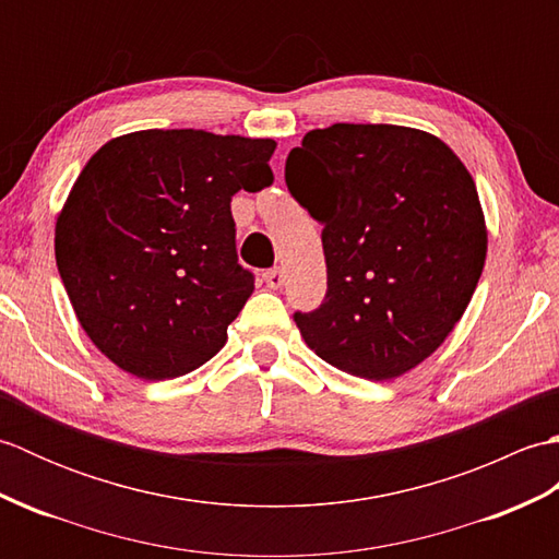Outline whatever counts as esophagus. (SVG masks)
<instances>
[{"instance_id":"1","label":"esophagus","mask_w":559,"mask_h":559,"mask_svg":"<svg viewBox=\"0 0 559 559\" xmlns=\"http://www.w3.org/2000/svg\"><path fill=\"white\" fill-rule=\"evenodd\" d=\"M264 281H266L269 288L276 290V288L283 286V283H286V276H283V271L276 266V269H269V271L264 273Z\"/></svg>"}]
</instances>
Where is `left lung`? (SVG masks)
Here are the masks:
<instances>
[{"mask_svg":"<svg viewBox=\"0 0 559 559\" xmlns=\"http://www.w3.org/2000/svg\"><path fill=\"white\" fill-rule=\"evenodd\" d=\"M286 185L324 225V302L295 312L307 346L372 382L430 358L488 252L476 182L456 153L420 129L338 122L288 153Z\"/></svg>","mask_w":559,"mask_h":559,"instance_id":"left-lung-1","label":"left lung"}]
</instances>
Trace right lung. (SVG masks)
<instances>
[{
	"label": "right lung",
	"mask_w": 559,
	"mask_h": 559,
	"mask_svg": "<svg viewBox=\"0 0 559 559\" xmlns=\"http://www.w3.org/2000/svg\"><path fill=\"white\" fill-rule=\"evenodd\" d=\"M273 139L144 129L98 148L55 228L57 269L96 348L148 382L216 355L254 290L230 199L273 182Z\"/></svg>",
	"instance_id": "obj_1"
}]
</instances>
